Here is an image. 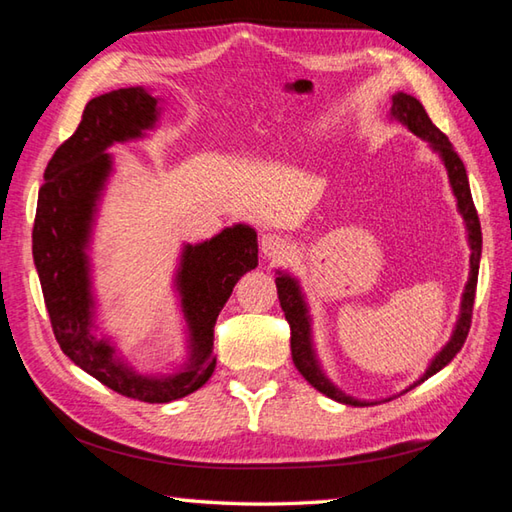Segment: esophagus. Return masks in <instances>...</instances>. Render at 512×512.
<instances>
[{"mask_svg": "<svg viewBox=\"0 0 512 512\" xmlns=\"http://www.w3.org/2000/svg\"><path fill=\"white\" fill-rule=\"evenodd\" d=\"M262 253L268 259H280L284 255H288V250H291V244H288V239L282 235H275V232H266L262 235Z\"/></svg>", "mask_w": 512, "mask_h": 512, "instance_id": "obj_1", "label": "esophagus"}]
</instances>
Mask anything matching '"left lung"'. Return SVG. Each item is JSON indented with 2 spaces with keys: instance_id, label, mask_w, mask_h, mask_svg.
Listing matches in <instances>:
<instances>
[{
  "instance_id": "obj_1",
  "label": "left lung",
  "mask_w": 512,
  "mask_h": 512,
  "mask_svg": "<svg viewBox=\"0 0 512 512\" xmlns=\"http://www.w3.org/2000/svg\"><path fill=\"white\" fill-rule=\"evenodd\" d=\"M392 118L398 120V123H403L418 138H423L425 143H430L432 150L441 156L445 172H448V179L452 185V192H454V197H457L459 215L463 217V224H466V230H468V244H470V277H468L466 288H463L459 320H457V324H454V331L448 340V345H445L432 358L430 367L425 369V374L418 378L414 385L407 387V389H412L448 365V362L461 351L463 342H466V338H468L470 322H472V304H475L477 277H479L481 224H479L475 203H472L466 167H463V161L459 159V154L454 152V147L448 141V136H445L441 129L432 123L430 116H427V111L423 109L421 102H418L410 94L398 91V94L392 98ZM275 284H277V297H280L282 311L286 315L288 324H291V356H293L297 371H300V374L309 380V383L318 389V392L333 398V401L345 403V405H358V407L376 405L371 401H358V398L340 392V389L333 385L327 376H324L320 360H318V356H315V349H313L311 315H309V306H306L300 282H297L293 275L277 271Z\"/></svg>"
}]
</instances>
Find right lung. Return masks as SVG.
Here are the masks:
<instances>
[{
	"label": "right lung",
	"instance_id": "obj_1",
	"mask_svg": "<svg viewBox=\"0 0 512 512\" xmlns=\"http://www.w3.org/2000/svg\"><path fill=\"white\" fill-rule=\"evenodd\" d=\"M159 102L143 87L89 100L78 129L46 165L33 224V262L60 349L102 385L143 403H170L208 383L217 365L215 322L239 277L257 266V232L246 224L183 246L174 288L181 297L190 353L174 374H138L118 356L114 342L96 333L89 244L100 197L114 172L107 150L154 129Z\"/></svg>",
	"mask_w": 512,
	"mask_h": 512
}]
</instances>
